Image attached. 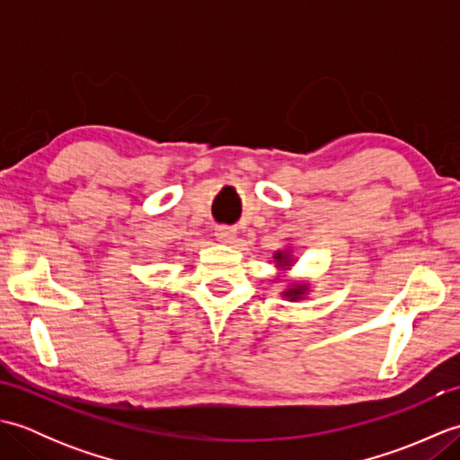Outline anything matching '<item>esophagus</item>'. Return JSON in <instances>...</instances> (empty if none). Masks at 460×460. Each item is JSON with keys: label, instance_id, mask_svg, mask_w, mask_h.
<instances>
[{"label": "esophagus", "instance_id": "1", "mask_svg": "<svg viewBox=\"0 0 460 460\" xmlns=\"http://www.w3.org/2000/svg\"><path fill=\"white\" fill-rule=\"evenodd\" d=\"M237 237V231L233 227H227V225H219V227H215V239L221 241V243H227L231 245L233 241Z\"/></svg>", "mask_w": 460, "mask_h": 460}]
</instances>
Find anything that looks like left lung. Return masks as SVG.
I'll return each instance as SVG.
<instances>
[{"mask_svg":"<svg viewBox=\"0 0 460 460\" xmlns=\"http://www.w3.org/2000/svg\"><path fill=\"white\" fill-rule=\"evenodd\" d=\"M272 259L277 261V267L280 270H288L292 265H295V261H292L290 257V251H277L275 255H272ZM308 292V285L306 282H290V285L287 287V290H282V296L296 302V300H302L305 298V295Z\"/></svg>","mask_w":460,"mask_h":460,"instance_id":"1","label":"left lung"}]
</instances>
